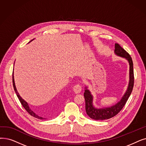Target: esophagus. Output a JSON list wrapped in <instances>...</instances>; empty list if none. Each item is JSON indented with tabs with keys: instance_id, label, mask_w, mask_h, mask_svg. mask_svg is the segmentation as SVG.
<instances>
[{
	"instance_id": "obj_1",
	"label": "esophagus",
	"mask_w": 146,
	"mask_h": 146,
	"mask_svg": "<svg viewBox=\"0 0 146 146\" xmlns=\"http://www.w3.org/2000/svg\"><path fill=\"white\" fill-rule=\"evenodd\" d=\"M82 91V87L79 84L75 85L73 87V91L75 94H79Z\"/></svg>"
}]
</instances>
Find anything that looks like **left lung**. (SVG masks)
Returning a JSON list of instances; mask_svg holds the SVG:
<instances>
[{"mask_svg": "<svg viewBox=\"0 0 146 146\" xmlns=\"http://www.w3.org/2000/svg\"><path fill=\"white\" fill-rule=\"evenodd\" d=\"M115 54L120 57L125 58L129 63V82L128 87L121 99L115 104L98 108L95 107L93 103L94 96L90 90H88V87L85 85L84 97L85 99L86 112L89 117L94 120L109 119L116 115L124 107L130 96L134 86V70H133V62L131 56L117 43H115Z\"/></svg>", "mask_w": 146, "mask_h": 146, "instance_id": "obj_1", "label": "left lung"}]
</instances>
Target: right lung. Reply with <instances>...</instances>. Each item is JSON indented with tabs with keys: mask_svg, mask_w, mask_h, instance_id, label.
Returning a JSON list of instances; mask_svg holds the SVG:
<instances>
[{
	"mask_svg": "<svg viewBox=\"0 0 146 146\" xmlns=\"http://www.w3.org/2000/svg\"><path fill=\"white\" fill-rule=\"evenodd\" d=\"M34 39L31 40L30 42H29V43L31 42V41H33ZM14 63H15V62H14ZM12 81H13V86H14V91H15V93H16V94H17V97H18V99H19V100H20V103H21L22 106L24 107V108L26 110V111L30 114V115H31L32 116H33V117L37 118V119H46L45 118H43V117H41V116H39V115H37L36 113H35L32 110H31V109L30 108V107H29L28 103H27V101H26L24 99H23L22 97L20 96V94H19V93H18V91H17V88H16V86H15V80H14V72H13V74H12Z\"/></svg>",
	"mask_w": 146,
	"mask_h": 146,
	"instance_id": "right-lung-1",
	"label": "right lung"
}]
</instances>
